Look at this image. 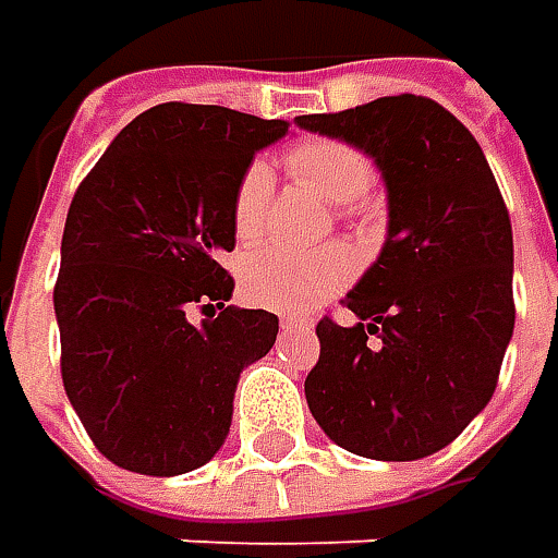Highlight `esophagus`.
Listing matches in <instances>:
<instances>
[{"instance_id":"obj_1","label":"esophagus","mask_w":558,"mask_h":558,"mask_svg":"<svg viewBox=\"0 0 558 558\" xmlns=\"http://www.w3.org/2000/svg\"><path fill=\"white\" fill-rule=\"evenodd\" d=\"M279 326H282V332H304V329H311V319H301V316H282L279 319Z\"/></svg>"}]
</instances>
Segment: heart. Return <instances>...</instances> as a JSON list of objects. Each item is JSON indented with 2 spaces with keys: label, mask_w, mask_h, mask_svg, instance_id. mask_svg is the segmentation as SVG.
<instances>
[{
  "label": "heart",
  "mask_w": 558,
  "mask_h": 558,
  "mask_svg": "<svg viewBox=\"0 0 558 558\" xmlns=\"http://www.w3.org/2000/svg\"><path fill=\"white\" fill-rule=\"evenodd\" d=\"M294 180L316 189L326 202L354 204L375 183L373 161L338 140H311L289 151ZM272 173L264 161H251L239 177L232 198V223L239 242H254L267 226ZM356 272V257L348 245H326L316 251L267 247L254 251L242 267V291L251 304L282 313H307L329 294L344 289Z\"/></svg>",
  "instance_id": "b5f03b06"
}]
</instances>
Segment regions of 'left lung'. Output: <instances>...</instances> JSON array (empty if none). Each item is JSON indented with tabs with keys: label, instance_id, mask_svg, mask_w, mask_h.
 Here are the masks:
<instances>
[{
	"label": "left lung",
	"instance_id": "obj_1",
	"mask_svg": "<svg viewBox=\"0 0 558 558\" xmlns=\"http://www.w3.org/2000/svg\"><path fill=\"white\" fill-rule=\"evenodd\" d=\"M381 173L388 235L348 291L354 326L319 319L304 395L348 453L432 457L487 407L515 326L512 226L482 145L438 101L385 96L301 114Z\"/></svg>",
	"mask_w": 558,
	"mask_h": 558
}]
</instances>
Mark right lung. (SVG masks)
Returning a JSON list of instances; mask_svg holds the SVG:
<instances>
[{
  "label": "right lung",
  "mask_w": 558,
  "mask_h": 558,
  "mask_svg": "<svg viewBox=\"0 0 558 558\" xmlns=\"http://www.w3.org/2000/svg\"><path fill=\"white\" fill-rule=\"evenodd\" d=\"M286 133V120L167 101L126 123L76 189L54 282L61 378L120 469L170 478L214 460L239 375L276 344V313L226 304L220 254L235 247L242 170Z\"/></svg>",
  "instance_id": "obj_1"
}]
</instances>
